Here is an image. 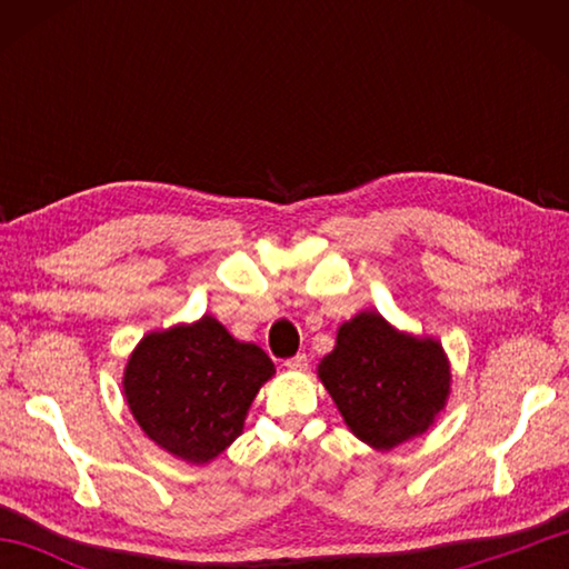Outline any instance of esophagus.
Returning <instances> with one entry per match:
<instances>
[{
    "mask_svg": "<svg viewBox=\"0 0 569 569\" xmlns=\"http://www.w3.org/2000/svg\"><path fill=\"white\" fill-rule=\"evenodd\" d=\"M306 366H308L306 353H296L293 359L286 361V369H291V371H306Z\"/></svg>",
    "mask_w": 569,
    "mask_h": 569,
    "instance_id": "esophagus-1",
    "label": "esophagus"
}]
</instances>
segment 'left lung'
<instances>
[{"instance_id":"left-lung-1","label":"left lung","mask_w":569,"mask_h":569,"mask_svg":"<svg viewBox=\"0 0 569 569\" xmlns=\"http://www.w3.org/2000/svg\"><path fill=\"white\" fill-rule=\"evenodd\" d=\"M319 379L363 445L389 451L427 431L447 407L451 369L437 339L397 331L377 311L341 323Z\"/></svg>"}]
</instances>
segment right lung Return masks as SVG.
Masks as SVG:
<instances>
[{"mask_svg":"<svg viewBox=\"0 0 569 569\" xmlns=\"http://www.w3.org/2000/svg\"><path fill=\"white\" fill-rule=\"evenodd\" d=\"M276 373L256 343H243L213 316L150 331L124 366L122 391L134 421L188 465H208L243 431L258 389Z\"/></svg>","mask_w":569,"mask_h":569,"instance_id":"obj_1","label":"right lung"}]
</instances>
